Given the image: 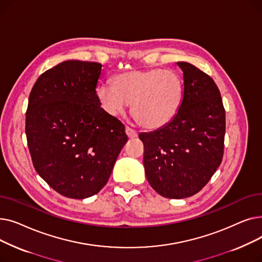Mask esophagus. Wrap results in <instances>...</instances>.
I'll list each match as a JSON object with an SVG mask.
<instances>
[{"mask_svg": "<svg viewBox=\"0 0 262 262\" xmlns=\"http://www.w3.org/2000/svg\"><path fill=\"white\" fill-rule=\"evenodd\" d=\"M125 132H126V135L128 136V138L133 139V138H136V137H138V133H137L135 129L126 126L125 128Z\"/></svg>", "mask_w": 262, "mask_h": 262, "instance_id": "34e87169", "label": "esophagus"}]
</instances>
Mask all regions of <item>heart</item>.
Returning <instances> with one entry per match:
<instances>
[{"mask_svg":"<svg viewBox=\"0 0 262 262\" xmlns=\"http://www.w3.org/2000/svg\"><path fill=\"white\" fill-rule=\"evenodd\" d=\"M96 95L106 112L120 115L133 103V116L141 126L159 129L176 116L184 95V82L174 71L154 68L116 75L113 84H101Z\"/></svg>","mask_w":262,"mask_h":262,"instance_id":"heart-1","label":"heart"}]
</instances>
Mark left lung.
Instances as JSON below:
<instances>
[{
  "label": "left lung",
  "instance_id": "1",
  "mask_svg": "<svg viewBox=\"0 0 262 262\" xmlns=\"http://www.w3.org/2000/svg\"><path fill=\"white\" fill-rule=\"evenodd\" d=\"M184 95L166 126L141 133L146 180L168 199L194 195L207 184L224 152L225 109L213 79L195 66L180 61Z\"/></svg>",
  "mask_w": 262,
  "mask_h": 262
}]
</instances>
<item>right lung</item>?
Wrapping results in <instances>:
<instances>
[{"instance_id":"add662e5","label":"right lung","mask_w":262,"mask_h":262,"mask_svg":"<svg viewBox=\"0 0 262 262\" xmlns=\"http://www.w3.org/2000/svg\"><path fill=\"white\" fill-rule=\"evenodd\" d=\"M102 64L67 60L41 74L31 91L25 134L35 170L59 194L86 199L107 184L125 126L101 107Z\"/></svg>"}]
</instances>
